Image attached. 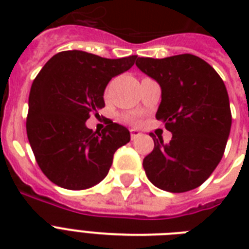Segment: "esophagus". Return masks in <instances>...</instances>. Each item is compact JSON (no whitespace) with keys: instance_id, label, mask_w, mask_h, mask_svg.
I'll use <instances>...</instances> for the list:
<instances>
[{"instance_id":"34e87169","label":"esophagus","mask_w":249,"mask_h":249,"mask_svg":"<svg viewBox=\"0 0 249 249\" xmlns=\"http://www.w3.org/2000/svg\"><path fill=\"white\" fill-rule=\"evenodd\" d=\"M141 136V132L140 130H137V129H132L130 130V137H132V140H134V138H137V137Z\"/></svg>"}]
</instances>
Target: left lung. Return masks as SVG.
<instances>
[{
	"instance_id": "obj_1",
	"label": "left lung",
	"mask_w": 249,
	"mask_h": 249,
	"mask_svg": "<svg viewBox=\"0 0 249 249\" xmlns=\"http://www.w3.org/2000/svg\"><path fill=\"white\" fill-rule=\"evenodd\" d=\"M136 66L161 88L156 119L172 133L168 143L151 136L155 146L143 159L146 176L169 193L196 189L221 161L230 134L226 86L213 67L193 54L138 58Z\"/></svg>"
}]
</instances>
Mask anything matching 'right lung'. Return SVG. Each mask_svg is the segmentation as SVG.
I'll list each match as a JSON object with an SVG mask.
<instances>
[{
	"label": "right lung",
	"mask_w": 249,
	"mask_h": 249,
	"mask_svg": "<svg viewBox=\"0 0 249 249\" xmlns=\"http://www.w3.org/2000/svg\"><path fill=\"white\" fill-rule=\"evenodd\" d=\"M137 55L107 59L81 50L58 53L31 88L27 136L37 164L55 185L85 190L107 176L113 154L130 141L125 126L109 123L101 133L86 126L105 107L109 80L128 71Z\"/></svg>",
	"instance_id": "obj_1"
}]
</instances>
